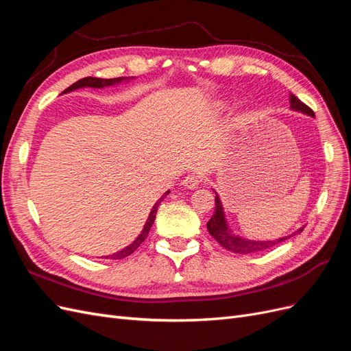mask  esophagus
<instances>
[{
    "mask_svg": "<svg viewBox=\"0 0 351 351\" xmlns=\"http://www.w3.org/2000/svg\"><path fill=\"white\" fill-rule=\"evenodd\" d=\"M202 183V178L200 176H196V174H189L184 180H183V186L186 189H196L199 184Z\"/></svg>",
    "mask_w": 351,
    "mask_h": 351,
    "instance_id": "esophagus-1",
    "label": "esophagus"
}]
</instances>
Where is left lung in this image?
Returning a JSON list of instances; mask_svg holds the SVG:
<instances>
[{
  "instance_id": "left-lung-1",
  "label": "left lung",
  "mask_w": 351,
  "mask_h": 351,
  "mask_svg": "<svg viewBox=\"0 0 351 351\" xmlns=\"http://www.w3.org/2000/svg\"><path fill=\"white\" fill-rule=\"evenodd\" d=\"M290 107L294 111H300V112H304L307 115L315 117V112L309 107H307L306 104H303L299 98L294 97L293 93L290 95ZM206 227H208L209 234L214 237L222 247L230 250V252L239 253V254H250V253L263 252V250L277 246L278 243L291 237V236L281 237L278 240H272V241H254V240L241 239L236 234H232V231L227 226L226 215H224V208H222L219 196L217 193H215V212H214V215H212V218L208 221ZM302 231H303V228H300L299 231H295L294 234H299V232H302Z\"/></svg>"
}]
</instances>
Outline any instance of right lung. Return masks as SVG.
Listing matches in <instances>:
<instances>
[{"label":"right lung","instance_id":"add662e5","mask_svg":"<svg viewBox=\"0 0 351 351\" xmlns=\"http://www.w3.org/2000/svg\"><path fill=\"white\" fill-rule=\"evenodd\" d=\"M125 79H127V77H125ZM125 79H124V77H115V79L84 77V79L77 80L76 83H73L71 86H69L62 93H67V92L76 90V89H80V88H105V86H111V84H117V83H120V82H123V80H125ZM168 193H169V190H167V192H165L161 197H159V200L154 205L149 217H147V219H146V224H145V227H143L141 234L137 236V239H136L132 244H129V246L124 247L123 250L117 252V253H112L111 256H105V259H123V258H127V256H129V254H132L137 247L141 246V244L143 243V240L147 237V234H149V230H151V227H152V224H154V221H155V215H156V210H158L159 204H161L162 199H165V196H167Z\"/></svg>","mask_w":351,"mask_h":351}]
</instances>
